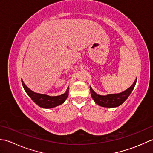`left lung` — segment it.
Wrapping results in <instances>:
<instances>
[{"label": "left lung", "mask_w": 153, "mask_h": 153, "mask_svg": "<svg viewBox=\"0 0 153 153\" xmlns=\"http://www.w3.org/2000/svg\"><path fill=\"white\" fill-rule=\"evenodd\" d=\"M136 82H137V78L135 80L134 83L132 84V85L125 90L124 91L115 94H108L106 95H98L94 91L90 86L91 95L94 101L99 106L106 107V108H115V107H118L121 105L128 98V97L134 89Z\"/></svg>", "instance_id": "1"}]
</instances>
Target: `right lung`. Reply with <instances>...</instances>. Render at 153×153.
<instances>
[{"label": "right lung", "mask_w": 153, "mask_h": 153, "mask_svg": "<svg viewBox=\"0 0 153 153\" xmlns=\"http://www.w3.org/2000/svg\"><path fill=\"white\" fill-rule=\"evenodd\" d=\"M22 85L25 92L30 97L32 100L37 105L43 108H52L57 106H59L64 102L68 96L69 87H68L66 91L62 95L58 96H49L45 94L35 93L25 85L24 82L22 80Z\"/></svg>", "instance_id": "add662e5"}]
</instances>
